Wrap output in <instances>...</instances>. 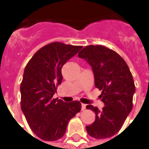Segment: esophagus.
I'll return each instance as SVG.
<instances>
[{"label": "esophagus", "instance_id": "1", "mask_svg": "<svg viewBox=\"0 0 149 149\" xmlns=\"http://www.w3.org/2000/svg\"><path fill=\"white\" fill-rule=\"evenodd\" d=\"M86 109V104H81V110L83 111Z\"/></svg>", "mask_w": 149, "mask_h": 149}]
</instances>
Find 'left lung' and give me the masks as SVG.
<instances>
[{"mask_svg": "<svg viewBox=\"0 0 149 149\" xmlns=\"http://www.w3.org/2000/svg\"><path fill=\"white\" fill-rule=\"evenodd\" d=\"M92 67L95 86L101 90L102 110L88 104L96 114L95 121L86 126L88 134L95 139H106L116 134L132 109L135 84L125 60L117 52L103 45H88L78 53Z\"/></svg>", "mask_w": 149, "mask_h": 149, "instance_id": "left-lung-1", "label": "left lung"}]
</instances>
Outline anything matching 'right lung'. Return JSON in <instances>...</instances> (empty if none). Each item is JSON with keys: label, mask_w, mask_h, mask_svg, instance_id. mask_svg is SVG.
<instances>
[{"label": "right lung", "mask_w": 149, "mask_h": 149, "mask_svg": "<svg viewBox=\"0 0 149 149\" xmlns=\"http://www.w3.org/2000/svg\"><path fill=\"white\" fill-rule=\"evenodd\" d=\"M81 49L50 43L39 49L25 66L21 84V110L31 129L43 141L61 138L68 121L81 111L78 100L65 103L53 95L62 82L63 65Z\"/></svg>", "instance_id": "add662e5"}]
</instances>
